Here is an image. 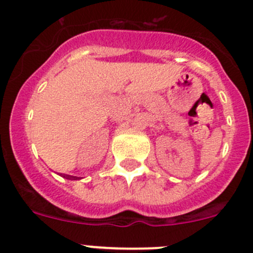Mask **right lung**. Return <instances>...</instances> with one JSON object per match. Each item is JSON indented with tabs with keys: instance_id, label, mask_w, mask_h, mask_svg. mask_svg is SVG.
I'll use <instances>...</instances> for the list:
<instances>
[{
	"instance_id": "1",
	"label": "right lung",
	"mask_w": 253,
	"mask_h": 253,
	"mask_svg": "<svg viewBox=\"0 0 253 253\" xmlns=\"http://www.w3.org/2000/svg\"><path fill=\"white\" fill-rule=\"evenodd\" d=\"M65 176V178H67V179H74V180H77V176H72V175H64Z\"/></svg>"
}]
</instances>
